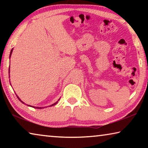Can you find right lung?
<instances>
[{
  "instance_id": "obj_1",
  "label": "right lung",
  "mask_w": 148,
  "mask_h": 148,
  "mask_svg": "<svg viewBox=\"0 0 148 148\" xmlns=\"http://www.w3.org/2000/svg\"><path fill=\"white\" fill-rule=\"evenodd\" d=\"M12 51H13V48L12 49L11 51H10V57H9V58H10V57H11L12 53ZM10 66H9V70H8V72H9V74H10ZM9 78H10V74H9ZM10 85H11V83H10ZM11 86H12V85H11ZM17 99H18L19 100V101H21V102L22 103H23V104H25V102H23V101H22L19 98V97L17 96ZM59 100H60V99H59L58 100V101H57V102H55L54 104H51V105H50V106H53V105H56V104L57 103V102H58V101H59ZM27 106H30V107H32V108H38V109H42V108H45V107H35V106H31V105H28V104H27Z\"/></svg>"
}]
</instances>
